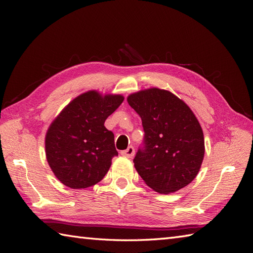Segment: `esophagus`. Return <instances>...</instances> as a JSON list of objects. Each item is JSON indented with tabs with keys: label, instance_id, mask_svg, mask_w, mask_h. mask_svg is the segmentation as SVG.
<instances>
[{
	"label": "esophagus",
	"instance_id": "esophagus-1",
	"mask_svg": "<svg viewBox=\"0 0 253 253\" xmlns=\"http://www.w3.org/2000/svg\"><path fill=\"white\" fill-rule=\"evenodd\" d=\"M134 154H135V150H134L132 145H131V147H128L126 150L121 151V155L125 156V157H127V158H132L134 156Z\"/></svg>",
	"mask_w": 253,
	"mask_h": 253
}]
</instances>
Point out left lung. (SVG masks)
Masks as SVG:
<instances>
[{"label":"left lung","mask_w":253,"mask_h":253,"mask_svg":"<svg viewBox=\"0 0 253 253\" xmlns=\"http://www.w3.org/2000/svg\"><path fill=\"white\" fill-rule=\"evenodd\" d=\"M126 100L144 131L143 147L133 160L136 171L158 193L188 186L205 155L204 133L193 112L171 91L157 87L131 94Z\"/></svg>","instance_id":"left-lung-1"}]
</instances>
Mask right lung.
Instances as JSON below:
<instances>
[{
  "label": "right lung",
  "mask_w": 253,
  "mask_h": 253,
  "mask_svg": "<svg viewBox=\"0 0 253 253\" xmlns=\"http://www.w3.org/2000/svg\"><path fill=\"white\" fill-rule=\"evenodd\" d=\"M124 96L88 90L76 97L51 122L45 136V154L56 177L72 189L96 185L108 173L114 156V134L104 122Z\"/></svg>",
  "instance_id": "right-lung-1"
}]
</instances>
